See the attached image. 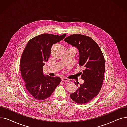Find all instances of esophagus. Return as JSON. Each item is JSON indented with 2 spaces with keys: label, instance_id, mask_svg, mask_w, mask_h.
Wrapping results in <instances>:
<instances>
[{
  "label": "esophagus",
  "instance_id": "34e87169",
  "mask_svg": "<svg viewBox=\"0 0 127 127\" xmlns=\"http://www.w3.org/2000/svg\"><path fill=\"white\" fill-rule=\"evenodd\" d=\"M62 81H63V82H70V80H69V79H67V78H66L63 77V78H62Z\"/></svg>",
  "mask_w": 127,
  "mask_h": 127
}]
</instances>
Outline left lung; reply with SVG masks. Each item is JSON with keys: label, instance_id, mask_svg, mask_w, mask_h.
<instances>
[{"label": "left lung", "instance_id": "left-lung-1", "mask_svg": "<svg viewBox=\"0 0 127 127\" xmlns=\"http://www.w3.org/2000/svg\"><path fill=\"white\" fill-rule=\"evenodd\" d=\"M64 41L76 47L79 51V65L84 70L80 72L84 83L70 94L73 101L79 104L88 103L100 92L103 81L105 61L98 44L90 36L79 34L66 37Z\"/></svg>", "mask_w": 127, "mask_h": 127}]
</instances>
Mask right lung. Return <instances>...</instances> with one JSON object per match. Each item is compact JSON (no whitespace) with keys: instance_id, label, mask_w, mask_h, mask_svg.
<instances>
[{"instance_id":"obj_1","label":"right lung","mask_w":127,"mask_h":127,"mask_svg":"<svg viewBox=\"0 0 127 127\" xmlns=\"http://www.w3.org/2000/svg\"><path fill=\"white\" fill-rule=\"evenodd\" d=\"M62 35L48 33L31 38L27 44L20 61V70L25 88L28 94L37 100L49 97L61 79L43 75V66L48 60L52 46L62 40Z\"/></svg>"}]
</instances>
